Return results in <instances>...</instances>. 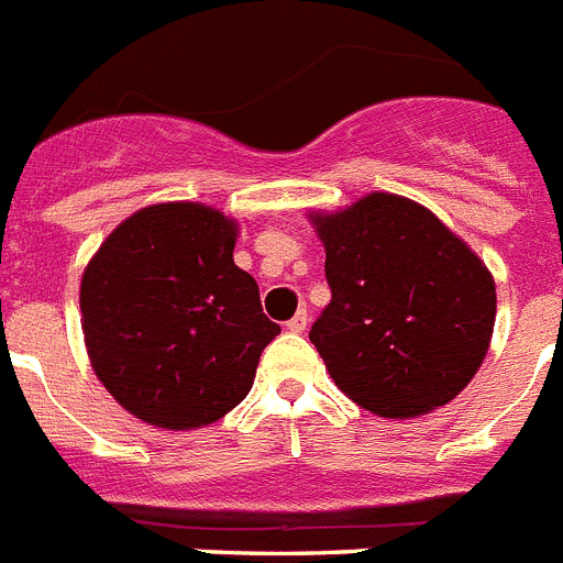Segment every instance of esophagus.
Segmentation results:
<instances>
[{
    "instance_id": "obj_1",
    "label": "esophagus",
    "mask_w": 563,
    "mask_h": 563,
    "mask_svg": "<svg viewBox=\"0 0 563 563\" xmlns=\"http://www.w3.org/2000/svg\"><path fill=\"white\" fill-rule=\"evenodd\" d=\"M286 328L291 333H302V331H306V328H308V311H302V308H300V311H297L291 319H288Z\"/></svg>"
}]
</instances>
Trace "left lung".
<instances>
[{"label":"left lung","mask_w":563,"mask_h":563,"mask_svg":"<svg viewBox=\"0 0 563 563\" xmlns=\"http://www.w3.org/2000/svg\"><path fill=\"white\" fill-rule=\"evenodd\" d=\"M308 221L331 286L308 339L336 387L378 418L454 401L494 336L496 283L477 252L423 205L378 190Z\"/></svg>","instance_id":"1"}]
</instances>
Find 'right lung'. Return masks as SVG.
I'll return each instance as SVG.
<instances>
[{
  "label": "right lung",
  "mask_w": 563,
  "mask_h": 563,
  "mask_svg": "<svg viewBox=\"0 0 563 563\" xmlns=\"http://www.w3.org/2000/svg\"><path fill=\"white\" fill-rule=\"evenodd\" d=\"M238 221L199 201H162L109 232L80 277L95 376L148 427L187 432L244 401L280 333L255 277L238 269Z\"/></svg>",
  "instance_id": "1"
}]
</instances>
